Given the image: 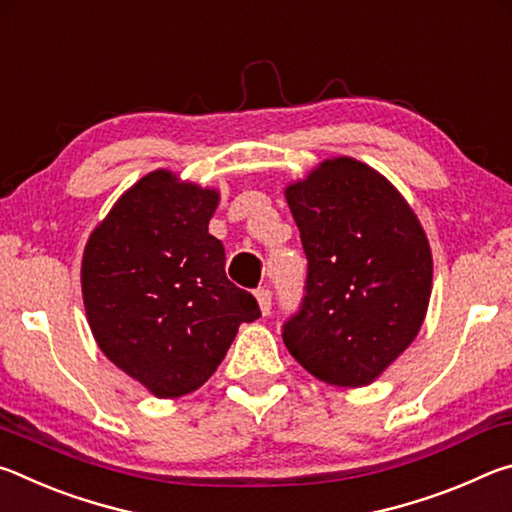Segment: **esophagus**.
Masks as SVG:
<instances>
[{
  "label": "esophagus",
  "mask_w": 512,
  "mask_h": 512,
  "mask_svg": "<svg viewBox=\"0 0 512 512\" xmlns=\"http://www.w3.org/2000/svg\"><path fill=\"white\" fill-rule=\"evenodd\" d=\"M255 296H257V302H259V309H262V314H264V316L271 314V307H273V293L268 291L266 287H262V289H257V291H255Z\"/></svg>",
  "instance_id": "esophagus-1"
}]
</instances>
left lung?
Wrapping results in <instances>:
<instances>
[{
	"label": "left lung",
	"mask_w": 512,
	"mask_h": 512,
	"mask_svg": "<svg viewBox=\"0 0 512 512\" xmlns=\"http://www.w3.org/2000/svg\"><path fill=\"white\" fill-rule=\"evenodd\" d=\"M287 201L307 255L300 309L282 327L291 357L334 386H366L418 336L433 262L420 221L368 164L325 160Z\"/></svg>",
	"instance_id": "1"
}]
</instances>
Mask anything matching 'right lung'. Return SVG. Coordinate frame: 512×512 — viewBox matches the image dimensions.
<instances>
[{
  "label": "right lung",
  "mask_w": 512,
  "mask_h": 512,
  "mask_svg": "<svg viewBox=\"0 0 512 512\" xmlns=\"http://www.w3.org/2000/svg\"><path fill=\"white\" fill-rule=\"evenodd\" d=\"M219 194L153 171L119 198L85 246L81 282L101 352L158 397H180L219 368L253 293L225 277L207 232Z\"/></svg>",
  "instance_id": "1"
}]
</instances>
